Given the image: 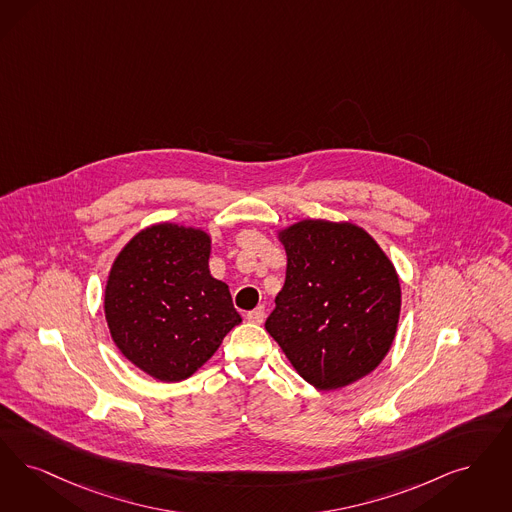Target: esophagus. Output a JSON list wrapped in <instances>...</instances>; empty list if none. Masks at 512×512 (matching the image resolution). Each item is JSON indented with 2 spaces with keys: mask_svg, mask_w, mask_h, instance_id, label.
<instances>
[{
  "mask_svg": "<svg viewBox=\"0 0 512 512\" xmlns=\"http://www.w3.org/2000/svg\"><path fill=\"white\" fill-rule=\"evenodd\" d=\"M246 318L251 324H263V320H265V307H257L253 308V310H249L246 314Z\"/></svg>",
  "mask_w": 512,
  "mask_h": 512,
  "instance_id": "esophagus-1",
  "label": "esophagus"
}]
</instances>
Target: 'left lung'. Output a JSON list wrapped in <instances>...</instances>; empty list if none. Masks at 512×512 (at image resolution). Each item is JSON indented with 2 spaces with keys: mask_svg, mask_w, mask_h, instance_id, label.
<instances>
[{
  "mask_svg": "<svg viewBox=\"0 0 512 512\" xmlns=\"http://www.w3.org/2000/svg\"><path fill=\"white\" fill-rule=\"evenodd\" d=\"M276 238L286 249V282L266 331L314 389L356 383L396 337L402 289L389 255L350 221L303 219Z\"/></svg>",
  "mask_w": 512,
  "mask_h": 512,
  "instance_id": "obj_1",
  "label": "left lung"
}]
</instances>
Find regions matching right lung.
<instances>
[{"instance_id": "right-lung-1", "label": "right lung", "mask_w": 512, "mask_h": 512, "mask_svg": "<svg viewBox=\"0 0 512 512\" xmlns=\"http://www.w3.org/2000/svg\"><path fill=\"white\" fill-rule=\"evenodd\" d=\"M211 234L156 223L137 232L110 266L104 316L123 356L162 383H177L242 322L225 282L209 272Z\"/></svg>"}]
</instances>
